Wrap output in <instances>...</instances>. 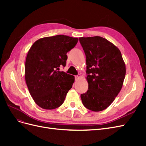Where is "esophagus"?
Masks as SVG:
<instances>
[{
    "instance_id": "obj_1",
    "label": "esophagus",
    "mask_w": 146,
    "mask_h": 146,
    "mask_svg": "<svg viewBox=\"0 0 146 146\" xmlns=\"http://www.w3.org/2000/svg\"><path fill=\"white\" fill-rule=\"evenodd\" d=\"M81 77V76L80 75H77V76H75V78H76V80H78L79 78H80Z\"/></svg>"
}]
</instances>
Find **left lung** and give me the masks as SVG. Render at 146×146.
I'll return each instance as SVG.
<instances>
[{"instance_id": "8db88e82", "label": "left lung", "mask_w": 146, "mask_h": 146, "mask_svg": "<svg viewBox=\"0 0 146 146\" xmlns=\"http://www.w3.org/2000/svg\"><path fill=\"white\" fill-rule=\"evenodd\" d=\"M86 58L88 90L80 97L93 111L108 108L122 89L126 68L120 50L100 36L79 38Z\"/></svg>"}]
</instances>
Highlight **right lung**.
<instances>
[{
	"label": "right lung",
	"instance_id": "add662e5",
	"mask_svg": "<svg viewBox=\"0 0 146 146\" xmlns=\"http://www.w3.org/2000/svg\"><path fill=\"white\" fill-rule=\"evenodd\" d=\"M77 38L66 35L44 37L35 41L25 60V79L31 96L39 107L53 110L64 102L75 81L74 76L59 71L65 66Z\"/></svg>",
	"mask_w": 146,
	"mask_h": 146
}]
</instances>
